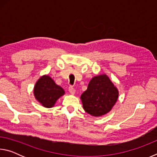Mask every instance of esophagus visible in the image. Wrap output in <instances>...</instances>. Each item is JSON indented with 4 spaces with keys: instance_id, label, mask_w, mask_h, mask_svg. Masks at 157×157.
Wrapping results in <instances>:
<instances>
[{
    "instance_id": "1",
    "label": "esophagus",
    "mask_w": 157,
    "mask_h": 157,
    "mask_svg": "<svg viewBox=\"0 0 157 157\" xmlns=\"http://www.w3.org/2000/svg\"><path fill=\"white\" fill-rule=\"evenodd\" d=\"M68 91L70 92L71 94L74 95V94H75V89L73 88V87H72V86H69Z\"/></svg>"
}]
</instances>
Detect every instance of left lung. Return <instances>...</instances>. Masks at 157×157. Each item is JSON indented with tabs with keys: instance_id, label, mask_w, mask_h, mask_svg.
<instances>
[{
	"instance_id": "8db88e82",
	"label": "left lung",
	"mask_w": 157,
	"mask_h": 157,
	"mask_svg": "<svg viewBox=\"0 0 157 157\" xmlns=\"http://www.w3.org/2000/svg\"><path fill=\"white\" fill-rule=\"evenodd\" d=\"M118 98V89L105 74L94 77L80 97L84 111L95 117L109 112Z\"/></svg>"
}]
</instances>
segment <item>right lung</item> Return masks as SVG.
Instances as JSON below:
<instances>
[{
    "label": "right lung",
    "instance_id": "obj_1",
    "mask_svg": "<svg viewBox=\"0 0 157 157\" xmlns=\"http://www.w3.org/2000/svg\"><path fill=\"white\" fill-rule=\"evenodd\" d=\"M65 94L62 87L55 84L48 75H43L36 82L34 95L39 102L46 108H51L56 101Z\"/></svg>",
    "mask_w": 157,
    "mask_h": 157
}]
</instances>
